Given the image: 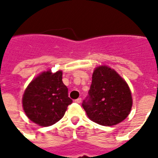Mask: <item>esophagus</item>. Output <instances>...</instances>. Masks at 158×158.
<instances>
[{
    "label": "esophagus",
    "instance_id": "34e87169",
    "mask_svg": "<svg viewBox=\"0 0 158 158\" xmlns=\"http://www.w3.org/2000/svg\"><path fill=\"white\" fill-rule=\"evenodd\" d=\"M75 102H76V103H80V102H82V99H81V98H77L76 100H75Z\"/></svg>",
    "mask_w": 158,
    "mask_h": 158
}]
</instances>
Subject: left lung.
<instances>
[{"instance_id":"obj_1","label":"left lung","mask_w":158,"mask_h":158,"mask_svg":"<svg viewBox=\"0 0 158 158\" xmlns=\"http://www.w3.org/2000/svg\"><path fill=\"white\" fill-rule=\"evenodd\" d=\"M132 104L130 88L115 69L106 65L94 69L89 96L82 104L92 121L104 126L119 124L129 115Z\"/></svg>"}]
</instances>
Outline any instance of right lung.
<instances>
[{
    "mask_svg": "<svg viewBox=\"0 0 158 158\" xmlns=\"http://www.w3.org/2000/svg\"><path fill=\"white\" fill-rule=\"evenodd\" d=\"M22 103L26 115L37 125L47 127L59 121L72 103L62 82L61 70L44 71L33 79L24 91Z\"/></svg>",
    "mask_w": 158,
    "mask_h": 158,
    "instance_id": "add662e5",
    "label": "right lung"
}]
</instances>
